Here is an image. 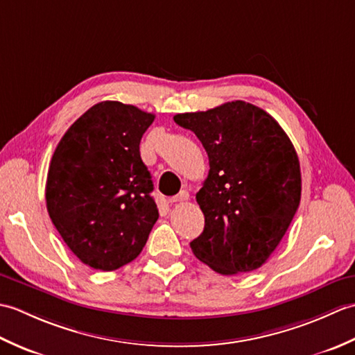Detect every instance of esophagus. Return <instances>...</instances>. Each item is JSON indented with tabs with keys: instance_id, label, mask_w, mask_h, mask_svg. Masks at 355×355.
<instances>
[{
	"instance_id": "esophagus-1",
	"label": "esophagus",
	"mask_w": 355,
	"mask_h": 355,
	"mask_svg": "<svg viewBox=\"0 0 355 355\" xmlns=\"http://www.w3.org/2000/svg\"><path fill=\"white\" fill-rule=\"evenodd\" d=\"M187 200H189V193H187L186 191H182L178 195H175V197L169 198V202H172V205L175 202V205H177V202H184Z\"/></svg>"
}]
</instances>
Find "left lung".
Instances as JSON below:
<instances>
[{
    "label": "left lung",
    "mask_w": 355,
    "mask_h": 355,
    "mask_svg": "<svg viewBox=\"0 0 355 355\" xmlns=\"http://www.w3.org/2000/svg\"><path fill=\"white\" fill-rule=\"evenodd\" d=\"M200 139L209 175L197 193L205 230L191 243L220 275L266 263L300 202V164L291 140L268 112L244 101L173 116Z\"/></svg>",
    "instance_id": "1"
}]
</instances>
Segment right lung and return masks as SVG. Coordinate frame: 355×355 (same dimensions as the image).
Here are the masks:
<instances>
[{
	"label": "right lung",
	"instance_id": "obj_1",
	"mask_svg": "<svg viewBox=\"0 0 355 355\" xmlns=\"http://www.w3.org/2000/svg\"><path fill=\"white\" fill-rule=\"evenodd\" d=\"M155 116L105 101L74 122L51 157L45 200L59 235L78 258L112 271L134 261L158 220L141 135Z\"/></svg>",
	"mask_w": 355,
	"mask_h": 355
}]
</instances>
